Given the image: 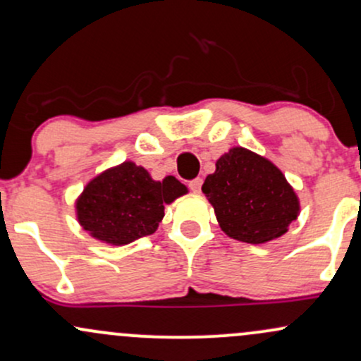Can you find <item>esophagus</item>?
Wrapping results in <instances>:
<instances>
[{
	"instance_id": "obj_1",
	"label": "esophagus",
	"mask_w": 361,
	"mask_h": 361,
	"mask_svg": "<svg viewBox=\"0 0 361 361\" xmlns=\"http://www.w3.org/2000/svg\"><path fill=\"white\" fill-rule=\"evenodd\" d=\"M202 183H204V180H202V178H195V180L190 181L188 186H190V190H192L193 193H200Z\"/></svg>"
}]
</instances>
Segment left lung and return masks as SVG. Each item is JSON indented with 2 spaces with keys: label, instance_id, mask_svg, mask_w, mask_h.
I'll use <instances>...</instances> for the list:
<instances>
[{
  "label": "left lung",
  "instance_id": "left-lung-1",
  "mask_svg": "<svg viewBox=\"0 0 361 361\" xmlns=\"http://www.w3.org/2000/svg\"><path fill=\"white\" fill-rule=\"evenodd\" d=\"M202 192L229 238L263 244L280 238L299 215V198L271 161L233 147L215 163Z\"/></svg>",
  "mask_w": 361,
  "mask_h": 361
}]
</instances>
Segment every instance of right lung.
Here are the masks:
<instances>
[{
	"mask_svg": "<svg viewBox=\"0 0 361 361\" xmlns=\"http://www.w3.org/2000/svg\"><path fill=\"white\" fill-rule=\"evenodd\" d=\"M186 192L175 176L154 181L142 166L126 161L86 185L76 202L78 222L98 241L123 246L154 233L164 204Z\"/></svg>",
	"mask_w": 361,
	"mask_h": 361,
	"instance_id": "add662e5",
	"label": "right lung"
}]
</instances>
